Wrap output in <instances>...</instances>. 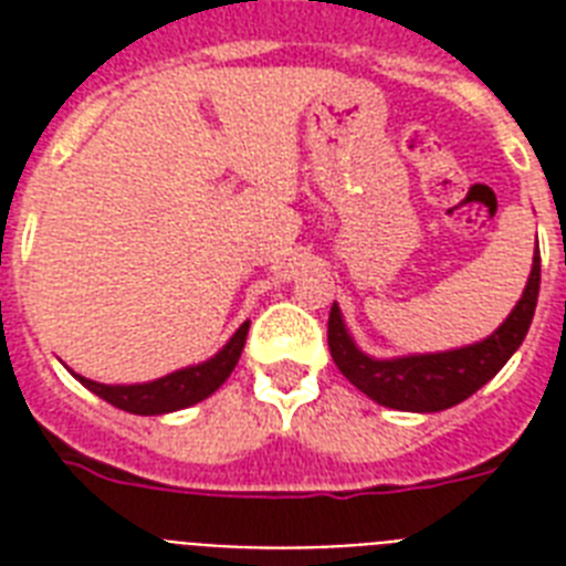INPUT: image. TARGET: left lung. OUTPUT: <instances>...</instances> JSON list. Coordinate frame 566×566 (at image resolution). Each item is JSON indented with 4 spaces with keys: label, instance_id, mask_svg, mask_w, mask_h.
<instances>
[{
    "label": "left lung",
    "instance_id": "1",
    "mask_svg": "<svg viewBox=\"0 0 566 566\" xmlns=\"http://www.w3.org/2000/svg\"><path fill=\"white\" fill-rule=\"evenodd\" d=\"M537 291H541V258L535 255L523 300L488 340L452 349V353L411 355V358H394V361H376L370 355H364L353 344V337L346 335L340 308L332 305L328 349H332L337 370L378 405H387L396 411H443V408L464 402L467 396H473L479 387L488 385L505 367L511 355L517 353L535 317Z\"/></svg>",
    "mask_w": 566,
    "mask_h": 566
}]
</instances>
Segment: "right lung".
Returning a JSON list of instances; mask_svg holds the SVG:
<instances>
[{
  "label": "right lung",
  "mask_w": 566,
  "mask_h": 566,
  "mask_svg": "<svg viewBox=\"0 0 566 566\" xmlns=\"http://www.w3.org/2000/svg\"><path fill=\"white\" fill-rule=\"evenodd\" d=\"M247 332L249 323H243L211 361L170 373V376L149 381V385H99V381H91L84 376H78V381L96 396H102L105 402L117 405L128 413L179 411V408L202 402L205 396H211L231 376V370L238 367L240 353H243V344H247Z\"/></svg>",
  "instance_id": "add662e5"
}]
</instances>
